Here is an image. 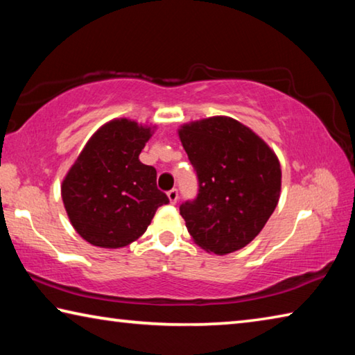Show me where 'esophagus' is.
<instances>
[{
	"mask_svg": "<svg viewBox=\"0 0 355 355\" xmlns=\"http://www.w3.org/2000/svg\"><path fill=\"white\" fill-rule=\"evenodd\" d=\"M167 199H169V202L172 203V205H175L177 200H178V191L177 189H171L169 192H167Z\"/></svg>",
	"mask_w": 355,
	"mask_h": 355,
	"instance_id": "34e87169",
	"label": "esophagus"
}]
</instances>
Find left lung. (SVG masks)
I'll list each match as a JSON object with an SVG mask.
<instances>
[{
	"mask_svg": "<svg viewBox=\"0 0 355 355\" xmlns=\"http://www.w3.org/2000/svg\"><path fill=\"white\" fill-rule=\"evenodd\" d=\"M178 137L199 177L197 199L180 207L192 241L214 255L245 248L279 203L277 155L254 130L227 116L183 123Z\"/></svg>",
	"mask_w": 355,
	"mask_h": 355,
	"instance_id": "8db88e82",
	"label": "left lung"
}]
</instances>
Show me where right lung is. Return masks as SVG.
I'll use <instances>...</instances> for the list:
<instances>
[{"label":"right lung","instance_id":"1","mask_svg":"<svg viewBox=\"0 0 355 355\" xmlns=\"http://www.w3.org/2000/svg\"><path fill=\"white\" fill-rule=\"evenodd\" d=\"M156 125L112 119L83 147L61 184L64 208L78 235L103 249H120L144 235L156 209L169 203L156 188L155 167L139 155Z\"/></svg>","mask_w":355,"mask_h":355}]
</instances>
